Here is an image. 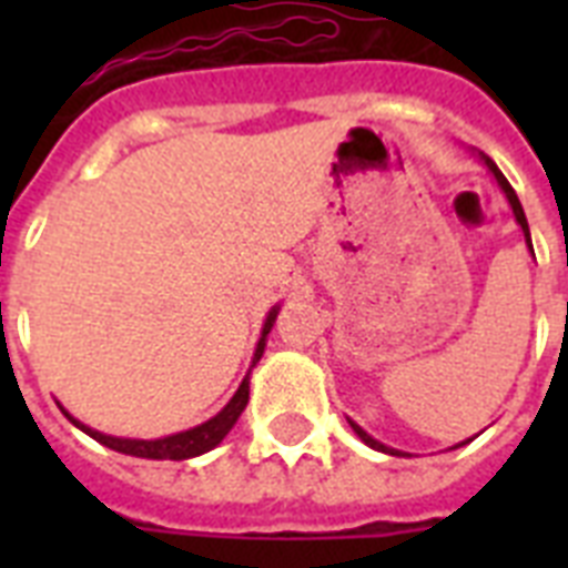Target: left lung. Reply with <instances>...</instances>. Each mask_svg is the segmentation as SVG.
Here are the masks:
<instances>
[{
    "mask_svg": "<svg viewBox=\"0 0 568 568\" xmlns=\"http://www.w3.org/2000/svg\"><path fill=\"white\" fill-rule=\"evenodd\" d=\"M480 162L486 164V171L493 173V176H495V182H498V189H501V191H504V196H507V203H510L513 214H516V223H519V226H521V232H525V241H528V250H530V253H534V244H530L528 217H525V209H521L519 196H516V191H513V185H510V182H507V176H504V173L498 171V164H495L493 159H489V155H484V153H480ZM347 424H351V427H354V433H356V436H359V439H363L365 445H368V448H374V450H383V454H388V457H413V454H406V450L388 448V445H383V442H377V439H374V436H372V433H365L363 427H359V424H356V422H351V418H347ZM471 439H475V436H471ZM471 439L459 442V445H468V442H471ZM459 445H454V448H459Z\"/></svg>",
    "mask_w": 568,
    "mask_h": 568,
    "instance_id": "obj_1",
    "label": "left lung"
}]
</instances>
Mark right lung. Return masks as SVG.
Listing matches in <instances>:
<instances>
[{"mask_svg": "<svg viewBox=\"0 0 568 568\" xmlns=\"http://www.w3.org/2000/svg\"><path fill=\"white\" fill-rule=\"evenodd\" d=\"M276 315H280V306H274V310L267 312L265 327H262V336H258L256 354H253V363H250V372L256 368V363L262 359V354H265L267 333H271V327H274ZM250 372L247 377L241 379L239 392L230 397V404L223 406L221 413L214 415V418L196 424V427H191V430L162 436V439H123V436H109V433L93 430V427L82 424L79 418H73V415L67 413L61 404L58 406H61V413L67 415V422H73L75 427H79L82 433H88L91 439H97L100 445H105V448L118 450V454H129V457H144V459H191L205 454V450L217 448V445L223 442V436L232 430V424L239 422V415L244 413V406H247L250 400Z\"/></svg>", "mask_w": 568, "mask_h": 568, "instance_id": "add662e5", "label": "right lung"}]
</instances>
